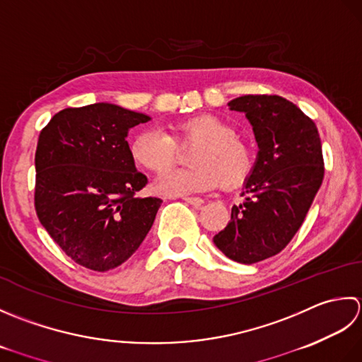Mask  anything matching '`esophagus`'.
Segmentation results:
<instances>
[{
    "label": "esophagus",
    "mask_w": 362,
    "mask_h": 362,
    "mask_svg": "<svg viewBox=\"0 0 362 362\" xmlns=\"http://www.w3.org/2000/svg\"><path fill=\"white\" fill-rule=\"evenodd\" d=\"M184 202L186 203H189V204H192V206H195V208H200V206L204 203L202 198H197V197H181Z\"/></svg>",
    "instance_id": "1"
}]
</instances>
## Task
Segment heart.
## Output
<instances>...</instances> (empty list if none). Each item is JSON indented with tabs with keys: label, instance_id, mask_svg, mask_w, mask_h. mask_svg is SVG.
<instances>
[{
	"label": "heart",
	"instance_id": "1",
	"mask_svg": "<svg viewBox=\"0 0 362 362\" xmlns=\"http://www.w3.org/2000/svg\"><path fill=\"white\" fill-rule=\"evenodd\" d=\"M195 142L184 170L165 173L156 182L164 195H184L218 187L238 189L255 168V153L245 140L234 134L230 123L211 114H198L178 122L173 136L158 128L137 132L129 151L137 165L153 173L170 170L176 160V145Z\"/></svg>",
	"mask_w": 362,
	"mask_h": 362
}]
</instances>
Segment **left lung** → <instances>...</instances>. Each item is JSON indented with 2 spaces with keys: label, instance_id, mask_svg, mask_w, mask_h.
<instances>
[{
  "label": "left lung",
  "instance_id": "obj_1",
  "mask_svg": "<svg viewBox=\"0 0 362 362\" xmlns=\"http://www.w3.org/2000/svg\"><path fill=\"white\" fill-rule=\"evenodd\" d=\"M228 106L245 112L259 151L248 197L212 240L230 259L255 264L278 255L300 230L325 173L322 144L315 123L278 95H243Z\"/></svg>",
  "mask_w": 362,
  "mask_h": 362
}]
</instances>
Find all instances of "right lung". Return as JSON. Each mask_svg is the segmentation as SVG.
<instances>
[{"mask_svg": "<svg viewBox=\"0 0 362 362\" xmlns=\"http://www.w3.org/2000/svg\"><path fill=\"white\" fill-rule=\"evenodd\" d=\"M148 115L109 103L67 107L40 131L35 150L37 217L62 252L95 272L119 267L140 247L160 198H142L128 131Z\"/></svg>", "mask_w": 362, "mask_h": 362, "instance_id": "obj_1", "label": "right lung"}]
</instances>
